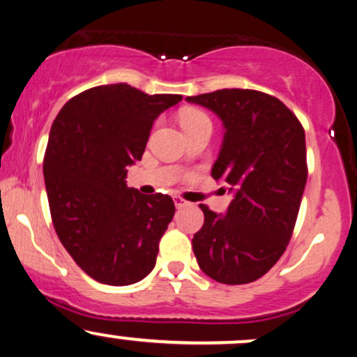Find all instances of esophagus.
Instances as JSON below:
<instances>
[{"mask_svg": "<svg viewBox=\"0 0 357 357\" xmlns=\"http://www.w3.org/2000/svg\"><path fill=\"white\" fill-rule=\"evenodd\" d=\"M174 204H175V206H177V208H183V206L188 205V202H185L183 199H180V197H175Z\"/></svg>", "mask_w": 357, "mask_h": 357, "instance_id": "obj_1", "label": "esophagus"}]
</instances>
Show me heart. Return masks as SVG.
Here are the masks:
<instances>
[{
	"label": "heart",
	"instance_id": "1",
	"mask_svg": "<svg viewBox=\"0 0 357 357\" xmlns=\"http://www.w3.org/2000/svg\"><path fill=\"white\" fill-rule=\"evenodd\" d=\"M180 122H182V127H188V126H195V124H202V122H210L206 114L202 111H195V109H188L182 114L180 117Z\"/></svg>",
	"mask_w": 357,
	"mask_h": 357
}]
</instances>
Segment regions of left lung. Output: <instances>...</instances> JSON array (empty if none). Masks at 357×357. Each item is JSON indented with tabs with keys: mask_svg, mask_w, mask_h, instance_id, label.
Returning <instances> with one entry per match:
<instances>
[{
	"mask_svg": "<svg viewBox=\"0 0 357 357\" xmlns=\"http://www.w3.org/2000/svg\"><path fill=\"white\" fill-rule=\"evenodd\" d=\"M185 100L222 121L212 177L233 193L225 215L200 205L205 222L193 235V253L218 283H252L271 270L291 238L307 178L305 130L265 92L222 89Z\"/></svg>",
	"mask_w": 357,
	"mask_h": 357,
	"instance_id": "8db88e82",
	"label": "left lung"
}]
</instances>
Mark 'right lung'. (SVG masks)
<instances>
[{
    "label": "right lung",
    "mask_w": 357,
    "mask_h": 357,
    "mask_svg": "<svg viewBox=\"0 0 357 357\" xmlns=\"http://www.w3.org/2000/svg\"><path fill=\"white\" fill-rule=\"evenodd\" d=\"M180 100L122 82L98 86L69 99L52 122L43 164L52 225L99 283L134 284L155 266L174 200L127 187V167L142 158L153 121Z\"/></svg>",
    "instance_id": "obj_1"
}]
</instances>
